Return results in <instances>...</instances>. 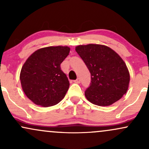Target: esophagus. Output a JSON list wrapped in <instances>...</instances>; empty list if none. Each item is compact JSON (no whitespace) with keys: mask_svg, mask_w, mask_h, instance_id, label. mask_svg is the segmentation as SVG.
<instances>
[{"mask_svg":"<svg viewBox=\"0 0 149 149\" xmlns=\"http://www.w3.org/2000/svg\"><path fill=\"white\" fill-rule=\"evenodd\" d=\"M73 82H74L75 83H78H78H80V78H77V79L76 80H74Z\"/></svg>","mask_w":149,"mask_h":149,"instance_id":"obj_1","label":"esophagus"}]
</instances>
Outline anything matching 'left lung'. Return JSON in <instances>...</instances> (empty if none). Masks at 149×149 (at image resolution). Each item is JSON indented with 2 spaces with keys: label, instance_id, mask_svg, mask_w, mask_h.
I'll return each mask as SVG.
<instances>
[{
  "label": "left lung",
  "instance_id": "left-lung-1",
  "mask_svg": "<svg viewBox=\"0 0 149 149\" xmlns=\"http://www.w3.org/2000/svg\"><path fill=\"white\" fill-rule=\"evenodd\" d=\"M91 73V83L85 90L89 102L100 107H108L121 99L127 92L130 73L125 61L113 49L98 44L76 47Z\"/></svg>",
  "mask_w": 149,
  "mask_h": 149
}]
</instances>
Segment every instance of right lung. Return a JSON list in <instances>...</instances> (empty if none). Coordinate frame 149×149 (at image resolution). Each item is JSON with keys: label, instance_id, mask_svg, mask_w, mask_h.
<instances>
[{"label": "right lung", "instance_id": "right-lung-1", "mask_svg": "<svg viewBox=\"0 0 149 149\" xmlns=\"http://www.w3.org/2000/svg\"><path fill=\"white\" fill-rule=\"evenodd\" d=\"M68 46H50L37 49L22 66L20 81L26 97L36 105L49 107L63 100L69 88L60 64L69 55Z\"/></svg>", "mask_w": 149, "mask_h": 149}]
</instances>
